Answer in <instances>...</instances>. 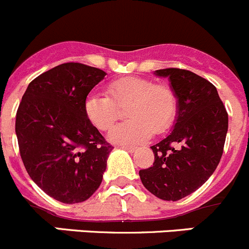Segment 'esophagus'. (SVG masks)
Listing matches in <instances>:
<instances>
[{
  "label": "esophagus",
  "instance_id": "1",
  "mask_svg": "<svg viewBox=\"0 0 249 249\" xmlns=\"http://www.w3.org/2000/svg\"><path fill=\"white\" fill-rule=\"evenodd\" d=\"M121 147L124 150H125V151H128V152H134L135 150H137V147H135V146H129V145H124V146H121Z\"/></svg>",
  "mask_w": 249,
  "mask_h": 249
}]
</instances>
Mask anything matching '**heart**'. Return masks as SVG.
I'll return each instance as SVG.
<instances>
[{
    "mask_svg": "<svg viewBox=\"0 0 249 249\" xmlns=\"http://www.w3.org/2000/svg\"><path fill=\"white\" fill-rule=\"evenodd\" d=\"M105 94L86 98L85 112L99 130H107L119 119V107L125 110L128 121L112 127L109 139L121 145H135L151 135L164 132L177 114V97L172 88L156 85L142 77H124L114 81Z\"/></svg>",
    "mask_w": 249,
    "mask_h": 249,
    "instance_id": "1",
    "label": "heart"
}]
</instances>
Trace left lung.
I'll return each instance as SVG.
<instances>
[{
	"mask_svg": "<svg viewBox=\"0 0 249 249\" xmlns=\"http://www.w3.org/2000/svg\"><path fill=\"white\" fill-rule=\"evenodd\" d=\"M177 97L176 124L151 146L152 167L139 171L142 185L156 197L178 201L208 180L221 159L228 133V112L216 88L189 70L162 69Z\"/></svg>",
	"mask_w": 249,
	"mask_h": 249,
	"instance_id": "1",
	"label": "left lung"
}]
</instances>
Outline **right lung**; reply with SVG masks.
Masks as SVG:
<instances>
[{
    "mask_svg": "<svg viewBox=\"0 0 249 249\" xmlns=\"http://www.w3.org/2000/svg\"><path fill=\"white\" fill-rule=\"evenodd\" d=\"M105 75L85 64H61L30 82L17 111L26 172L63 203L83 202L97 191L114 149L85 112L86 98Z\"/></svg>",
    "mask_w": 249,
    "mask_h": 249,
    "instance_id": "add662e5",
    "label": "right lung"
}]
</instances>
